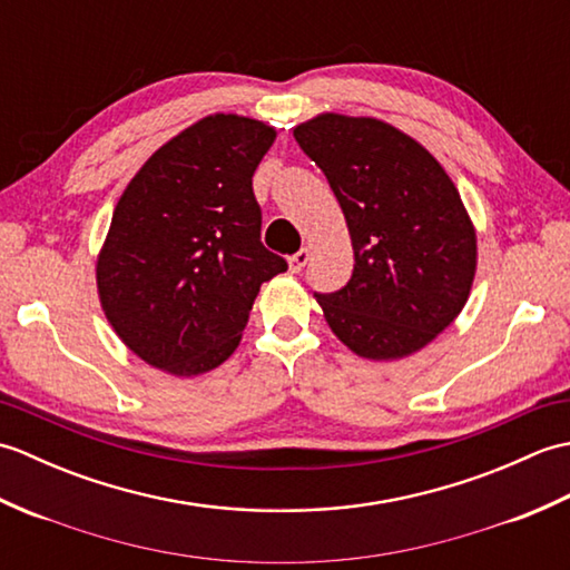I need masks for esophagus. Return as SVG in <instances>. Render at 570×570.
I'll use <instances>...</instances> for the list:
<instances>
[{"instance_id":"esophagus-1","label":"esophagus","mask_w":570,"mask_h":570,"mask_svg":"<svg viewBox=\"0 0 570 570\" xmlns=\"http://www.w3.org/2000/svg\"><path fill=\"white\" fill-rule=\"evenodd\" d=\"M308 259H311V252L308 249H298L296 254H292V257H288V269H292L294 274H298L308 264Z\"/></svg>"}]
</instances>
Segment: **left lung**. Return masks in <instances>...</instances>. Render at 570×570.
Masks as SVG:
<instances>
[{"instance_id":"obj_1","label":"left lung","mask_w":570,"mask_h":570,"mask_svg":"<svg viewBox=\"0 0 570 570\" xmlns=\"http://www.w3.org/2000/svg\"><path fill=\"white\" fill-rule=\"evenodd\" d=\"M341 203L355 269L316 294L337 341L390 362L426 347L463 311L478 235L451 176L402 129L377 117L323 112L294 129Z\"/></svg>"}]
</instances>
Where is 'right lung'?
I'll use <instances>...</instances> for the list:
<instances>
[{
  "label": "right lung",
  "mask_w": 570,
  "mask_h": 570,
  "mask_svg": "<svg viewBox=\"0 0 570 570\" xmlns=\"http://www.w3.org/2000/svg\"><path fill=\"white\" fill-rule=\"evenodd\" d=\"M276 139L217 112L156 149L119 196L95 264L98 296L131 353L198 377L235 353L259 286L286 262L259 239L252 176Z\"/></svg>",
  "instance_id": "1"
}]
</instances>
